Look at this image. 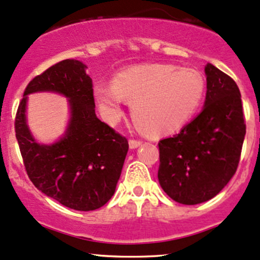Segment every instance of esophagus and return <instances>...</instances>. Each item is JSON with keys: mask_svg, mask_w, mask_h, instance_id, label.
<instances>
[{"mask_svg": "<svg viewBox=\"0 0 260 260\" xmlns=\"http://www.w3.org/2000/svg\"><path fill=\"white\" fill-rule=\"evenodd\" d=\"M143 144L142 140H137V139H129V148L131 149H136L138 148Z\"/></svg>", "mask_w": 260, "mask_h": 260, "instance_id": "34e87169", "label": "esophagus"}]
</instances>
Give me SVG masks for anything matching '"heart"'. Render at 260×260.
I'll use <instances>...</instances> for the list:
<instances>
[{"label":"heart","instance_id":"obj_1","mask_svg":"<svg viewBox=\"0 0 260 260\" xmlns=\"http://www.w3.org/2000/svg\"><path fill=\"white\" fill-rule=\"evenodd\" d=\"M206 83L195 69L173 64H145L124 69L111 84L98 82L93 94L104 120L116 124L123 100L131 103L134 122L155 136L173 133L191 120L201 105Z\"/></svg>","mask_w":260,"mask_h":260}]
</instances>
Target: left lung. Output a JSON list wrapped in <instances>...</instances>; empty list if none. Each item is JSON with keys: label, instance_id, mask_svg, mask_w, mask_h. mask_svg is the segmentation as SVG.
I'll return each instance as SVG.
<instances>
[{"label": "left lung", "instance_id": "left-lung-1", "mask_svg": "<svg viewBox=\"0 0 260 260\" xmlns=\"http://www.w3.org/2000/svg\"><path fill=\"white\" fill-rule=\"evenodd\" d=\"M202 111L179 133L158 142V181L183 205L213 199L237 170L246 134L241 93L235 81L207 64Z\"/></svg>", "mask_w": 260, "mask_h": 260}]
</instances>
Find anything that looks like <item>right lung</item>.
I'll return each instance as SVG.
<instances>
[{
	"label": "right lung",
	"instance_id": "right-lung-1",
	"mask_svg": "<svg viewBox=\"0 0 260 260\" xmlns=\"http://www.w3.org/2000/svg\"><path fill=\"white\" fill-rule=\"evenodd\" d=\"M86 65L65 59L30 81L15 115V137L27 176L45 195L76 211H94L114 195L128 142L96 117ZM55 91L67 96L72 117L64 137L39 144L26 124V95Z\"/></svg>",
	"mask_w": 260,
	"mask_h": 260
}]
</instances>
